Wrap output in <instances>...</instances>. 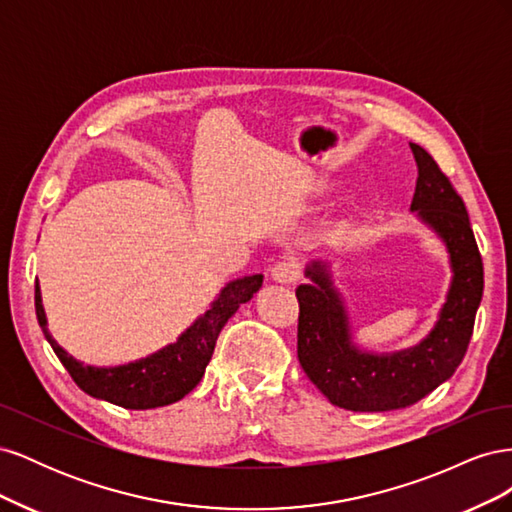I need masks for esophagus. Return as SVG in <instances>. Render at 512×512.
I'll use <instances>...</instances> for the list:
<instances>
[{"mask_svg": "<svg viewBox=\"0 0 512 512\" xmlns=\"http://www.w3.org/2000/svg\"><path fill=\"white\" fill-rule=\"evenodd\" d=\"M271 277L275 282L280 284H294L301 277V265L297 258H284L273 265L271 269Z\"/></svg>", "mask_w": 512, "mask_h": 512, "instance_id": "1", "label": "esophagus"}]
</instances>
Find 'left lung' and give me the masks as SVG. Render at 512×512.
<instances>
[{
	"mask_svg": "<svg viewBox=\"0 0 512 512\" xmlns=\"http://www.w3.org/2000/svg\"><path fill=\"white\" fill-rule=\"evenodd\" d=\"M418 166L412 211L438 232L451 256L453 282L436 327L421 344L371 354L352 344L346 307L324 262H312V284L297 288V354L307 378L333 406L352 412H386L416 404L455 374L466 356L476 309L483 299V258L461 196L429 153L410 143Z\"/></svg>",
	"mask_w": 512,
	"mask_h": 512,
	"instance_id": "1",
	"label": "left lung"
}]
</instances>
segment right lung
I'll return each instance as SVG.
<instances>
[{
    "mask_svg": "<svg viewBox=\"0 0 512 512\" xmlns=\"http://www.w3.org/2000/svg\"><path fill=\"white\" fill-rule=\"evenodd\" d=\"M262 286V275H247L222 288L220 297L211 303L207 312L185 331L175 344L162 348L147 359L117 367H91L76 361L61 348L46 329V316L36 282V316L38 324L51 344L57 359L68 369L72 380L87 395L104 399L128 410H149L175 404L183 399L205 374L211 354L228 318L237 312L241 303L250 301Z\"/></svg>",
    "mask_w": 512,
    "mask_h": 512,
    "instance_id": "right-lung-1",
    "label": "right lung"
}]
</instances>
